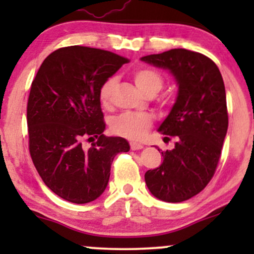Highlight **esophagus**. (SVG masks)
<instances>
[{
	"mask_svg": "<svg viewBox=\"0 0 254 254\" xmlns=\"http://www.w3.org/2000/svg\"><path fill=\"white\" fill-rule=\"evenodd\" d=\"M130 147L132 150H138L143 148V144L142 143H137V142H130Z\"/></svg>",
	"mask_w": 254,
	"mask_h": 254,
	"instance_id": "obj_1",
	"label": "esophagus"
}]
</instances>
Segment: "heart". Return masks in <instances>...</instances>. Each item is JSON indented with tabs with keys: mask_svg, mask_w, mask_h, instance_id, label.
I'll return each mask as SVG.
<instances>
[{
	"mask_svg": "<svg viewBox=\"0 0 254 254\" xmlns=\"http://www.w3.org/2000/svg\"><path fill=\"white\" fill-rule=\"evenodd\" d=\"M133 81L144 94H156L164 86V77L151 68H138L132 72ZM115 87V78H107L99 89V99L103 106H109ZM153 124L149 115L143 113H123L111 124L112 132L129 139H139Z\"/></svg>",
	"mask_w": 254,
	"mask_h": 254,
	"instance_id": "obj_1",
	"label": "heart"
}]
</instances>
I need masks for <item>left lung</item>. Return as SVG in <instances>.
Listing matches in <instances>:
<instances>
[{"label": "left lung", "instance_id": "8db88e82", "mask_svg": "<svg viewBox=\"0 0 254 254\" xmlns=\"http://www.w3.org/2000/svg\"><path fill=\"white\" fill-rule=\"evenodd\" d=\"M141 61L170 71L178 86L176 103L157 129L177 142L172 150L161 151L164 161L159 167L145 172V184L157 199L184 202L208 185L220 160L228 129L222 75L210 58L186 49L148 55Z\"/></svg>", "mask_w": 254, "mask_h": 254}]
</instances>
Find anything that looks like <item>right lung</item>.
I'll list each match as a JSON object with an SVG mask.
<instances>
[{"mask_svg":"<svg viewBox=\"0 0 254 254\" xmlns=\"http://www.w3.org/2000/svg\"><path fill=\"white\" fill-rule=\"evenodd\" d=\"M127 63L113 52L68 46L49 55L31 86L27 103L30 153L43 182L68 202L84 204L103 194L111 165L129 151L123 137L104 135L99 89ZM97 138L88 151L82 139Z\"/></svg>","mask_w":254,"mask_h":254,"instance_id":"1","label":"right lung"}]
</instances>
